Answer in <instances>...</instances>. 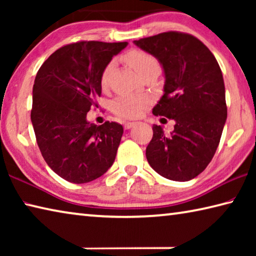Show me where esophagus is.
I'll list each match as a JSON object with an SVG mask.
<instances>
[{
	"label": "esophagus",
	"instance_id": "1",
	"mask_svg": "<svg viewBox=\"0 0 256 256\" xmlns=\"http://www.w3.org/2000/svg\"><path fill=\"white\" fill-rule=\"evenodd\" d=\"M136 124V122H126V123L124 124V128L125 130H130V128H132Z\"/></svg>",
	"mask_w": 256,
	"mask_h": 256
}]
</instances>
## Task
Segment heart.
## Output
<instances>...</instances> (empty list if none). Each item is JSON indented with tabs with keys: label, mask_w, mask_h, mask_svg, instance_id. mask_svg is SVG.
Segmentation results:
<instances>
[{
	"label": "heart",
	"mask_w": 256,
	"mask_h": 256,
	"mask_svg": "<svg viewBox=\"0 0 256 256\" xmlns=\"http://www.w3.org/2000/svg\"><path fill=\"white\" fill-rule=\"evenodd\" d=\"M125 62L131 66L134 71L142 76L144 73L150 70L159 71L160 64L159 60L151 55L148 52L141 50H131L124 56ZM112 63H108L104 68L100 78V84L102 86H106L108 76L112 71ZM150 99L146 96H138V94H120L112 102V110L118 116L125 118H134L141 115L144 108L149 105Z\"/></svg>",
	"instance_id": "b5f03b06"
}]
</instances>
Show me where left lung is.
<instances>
[{
  "instance_id": "1",
  "label": "left lung",
  "mask_w": 256,
  "mask_h": 256,
  "mask_svg": "<svg viewBox=\"0 0 256 256\" xmlns=\"http://www.w3.org/2000/svg\"><path fill=\"white\" fill-rule=\"evenodd\" d=\"M157 58L164 72V94L152 112L175 120L174 131L154 125L146 156L154 170L186 182L214 158L227 118L222 70L210 50L190 34L167 32L134 40Z\"/></svg>"
}]
</instances>
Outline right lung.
<instances>
[{
    "instance_id": "1",
    "label": "right lung",
    "mask_w": 256,
    "mask_h": 256,
    "mask_svg": "<svg viewBox=\"0 0 256 256\" xmlns=\"http://www.w3.org/2000/svg\"><path fill=\"white\" fill-rule=\"evenodd\" d=\"M126 46L72 42L55 50L37 72L30 114L37 144L50 170L71 183L96 180L114 162L123 126L90 123L86 112L98 107L104 68Z\"/></svg>"
}]
</instances>
